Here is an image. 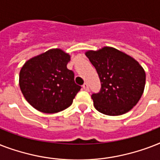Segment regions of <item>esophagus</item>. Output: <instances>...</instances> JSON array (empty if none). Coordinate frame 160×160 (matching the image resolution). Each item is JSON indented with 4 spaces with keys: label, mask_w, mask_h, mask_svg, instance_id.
I'll return each mask as SVG.
<instances>
[{
    "label": "esophagus",
    "mask_w": 160,
    "mask_h": 160,
    "mask_svg": "<svg viewBox=\"0 0 160 160\" xmlns=\"http://www.w3.org/2000/svg\"><path fill=\"white\" fill-rule=\"evenodd\" d=\"M83 88H84V90H89V85H88L87 83H85V84L83 85Z\"/></svg>",
    "instance_id": "1"
}]
</instances>
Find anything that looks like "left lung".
Listing matches in <instances>:
<instances>
[{
	"mask_svg": "<svg viewBox=\"0 0 160 160\" xmlns=\"http://www.w3.org/2000/svg\"><path fill=\"white\" fill-rule=\"evenodd\" d=\"M98 73L101 88L92 94L94 106L107 115L125 114L141 98L145 72L138 61L112 47L85 53Z\"/></svg>",
	"mask_w": 160,
	"mask_h": 160,
	"instance_id": "8db88e82",
	"label": "left lung"
}]
</instances>
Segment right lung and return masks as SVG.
<instances>
[{
    "label": "right lung",
    "instance_id": "1",
    "mask_svg": "<svg viewBox=\"0 0 160 160\" xmlns=\"http://www.w3.org/2000/svg\"><path fill=\"white\" fill-rule=\"evenodd\" d=\"M70 56L52 49L27 60L20 72L19 84L24 97L35 109L53 114L71 105L81 86L68 70Z\"/></svg>",
    "mask_w": 160,
    "mask_h": 160
}]
</instances>
